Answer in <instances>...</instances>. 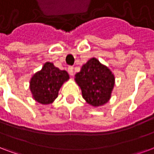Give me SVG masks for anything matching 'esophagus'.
<instances>
[{
    "mask_svg": "<svg viewBox=\"0 0 154 154\" xmlns=\"http://www.w3.org/2000/svg\"><path fill=\"white\" fill-rule=\"evenodd\" d=\"M68 72L70 74V75H74V68H73V66H69L68 67Z\"/></svg>",
    "mask_w": 154,
    "mask_h": 154,
    "instance_id": "34e87169",
    "label": "esophagus"
}]
</instances>
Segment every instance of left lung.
I'll return each instance as SVG.
<instances>
[{
	"instance_id": "1",
	"label": "left lung",
	"mask_w": 154,
	"mask_h": 154,
	"mask_svg": "<svg viewBox=\"0 0 154 154\" xmlns=\"http://www.w3.org/2000/svg\"><path fill=\"white\" fill-rule=\"evenodd\" d=\"M75 79L81 88L84 99L91 106H103L111 97L114 86V74L95 57L83 65Z\"/></svg>"
}]
</instances>
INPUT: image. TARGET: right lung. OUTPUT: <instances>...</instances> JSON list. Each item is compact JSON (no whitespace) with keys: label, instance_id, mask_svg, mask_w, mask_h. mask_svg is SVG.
I'll use <instances>...</instances> for the list:
<instances>
[{"label":"right lung","instance_id":"obj_1","mask_svg":"<svg viewBox=\"0 0 154 154\" xmlns=\"http://www.w3.org/2000/svg\"><path fill=\"white\" fill-rule=\"evenodd\" d=\"M70 79L66 70H61L52 62H45L42 69L30 80V89L33 98L43 105L53 103L58 96V91Z\"/></svg>","mask_w":154,"mask_h":154}]
</instances>
